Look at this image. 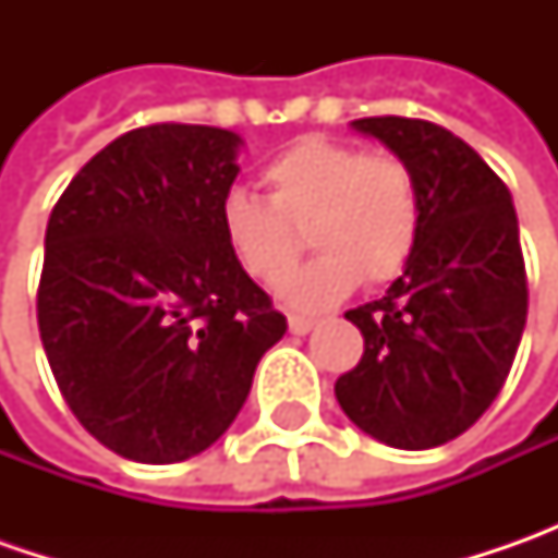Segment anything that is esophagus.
Wrapping results in <instances>:
<instances>
[{
  "label": "esophagus",
  "mask_w": 558,
  "mask_h": 558,
  "mask_svg": "<svg viewBox=\"0 0 558 558\" xmlns=\"http://www.w3.org/2000/svg\"><path fill=\"white\" fill-rule=\"evenodd\" d=\"M316 326L313 319H307V316H289V329L291 335H307Z\"/></svg>",
  "instance_id": "1"
}]
</instances>
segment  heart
I'll return each mask as SVG.
<instances>
[{
	"label": "heart",
	"instance_id": "1",
	"mask_svg": "<svg viewBox=\"0 0 558 558\" xmlns=\"http://www.w3.org/2000/svg\"><path fill=\"white\" fill-rule=\"evenodd\" d=\"M267 198L229 189L220 232L235 260L260 282H279L304 247L319 251L286 279L291 307L323 311L363 279L385 286L410 264L422 229L416 173L391 151H369L332 136H301L267 161Z\"/></svg>",
	"mask_w": 558,
	"mask_h": 558
}]
</instances>
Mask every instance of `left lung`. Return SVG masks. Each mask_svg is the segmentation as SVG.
<instances>
[{
	"label": "left lung",
	"mask_w": 558,
	"mask_h": 558,
	"mask_svg": "<svg viewBox=\"0 0 558 558\" xmlns=\"http://www.w3.org/2000/svg\"><path fill=\"white\" fill-rule=\"evenodd\" d=\"M416 173L422 229L410 264L344 316L363 356L335 381L341 410L375 440L428 450L460 438L500 395L527 316L525 257L506 183L438 123H351Z\"/></svg>",
	"instance_id": "8db88e82"
}]
</instances>
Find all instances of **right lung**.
Here are the masks:
<instances>
[{"label": "right lung", "mask_w": 558, "mask_h": 558, "mask_svg": "<svg viewBox=\"0 0 558 558\" xmlns=\"http://www.w3.org/2000/svg\"><path fill=\"white\" fill-rule=\"evenodd\" d=\"M239 145L220 126H140L52 207L39 338L71 413L123 460L207 450L289 329L220 232Z\"/></svg>", "instance_id": "add662e5"}]
</instances>
